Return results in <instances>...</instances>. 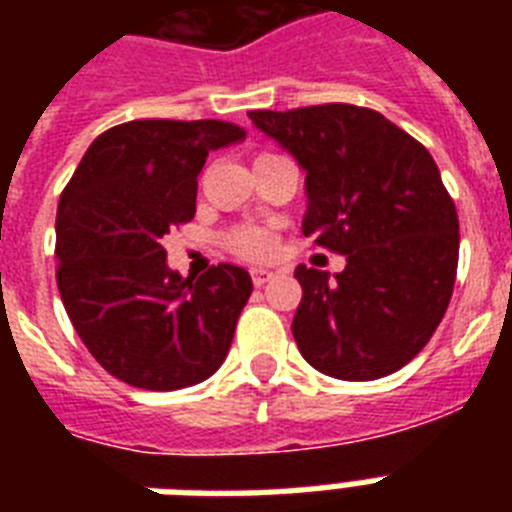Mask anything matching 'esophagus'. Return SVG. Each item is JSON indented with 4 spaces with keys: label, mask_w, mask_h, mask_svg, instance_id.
I'll return each mask as SVG.
<instances>
[{
    "label": "esophagus",
    "mask_w": 512,
    "mask_h": 512,
    "mask_svg": "<svg viewBox=\"0 0 512 512\" xmlns=\"http://www.w3.org/2000/svg\"><path fill=\"white\" fill-rule=\"evenodd\" d=\"M271 279L273 271H265V268H255V271H252V284H255V287H263V284H268Z\"/></svg>",
    "instance_id": "obj_1"
}]
</instances>
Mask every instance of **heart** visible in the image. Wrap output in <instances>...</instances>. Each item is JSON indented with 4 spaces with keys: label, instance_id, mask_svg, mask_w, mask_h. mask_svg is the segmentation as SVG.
<instances>
[{
    "label": "heart",
    "instance_id": "b5f03b06",
    "mask_svg": "<svg viewBox=\"0 0 512 512\" xmlns=\"http://www.w3.org/2000/svg\"><path fill=\"white\" fill-rule=\"evenodd\" d=\"M225 247L244 260H268L279 247V236L268 225H239L228 231Z\"/></svg>",
    "mask_w": 512,
    "mask_h": 512
}]
</instances>
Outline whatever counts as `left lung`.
I'll list each match as a JSON object with an SVG mask.
<instances>
[{"instance_id":"1","label":"left lung","mask_w":512,"mask_h":512,"mask_svg":"<svg viewBox=\"0 0 512 512\" xmlns=\"http://www.w3.org/2000/svg\"><path fill=\"white\" fill-rule=\"evenodd\" d=\"M305 170L303 233L345 255V271L297 265L292 335L313 369L377 380L420 353L444 319L460 220L433 156L372 108L350 103L249 111Z\"/></svg>"}]
</instances>
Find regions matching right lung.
Returning <instances> with one entry per match:
<instances>
[{
  "label": "right lung",
  "instance_id": "1",
  "mask_svg": "<svg viewBox=\"0 0 512 512\" xmlns=\"http://www.w3.org/2000/svg\"><path fill=\"white\" fill-rule=\"evenodd\" d=\"M244 127L135 119L100 135L60 193L55 279L95 361L132 388L177 390L228 356L252 279L220 263L193 281L167 268L162 239L196 215L209 151Z\"/></svg>",
  "mask_w": 512,
  "mask_h": 512
}]
</instances>
